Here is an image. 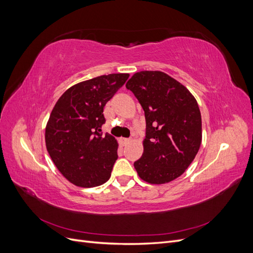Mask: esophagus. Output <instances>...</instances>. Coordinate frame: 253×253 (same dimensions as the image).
Segmentation results:
<instances>
[{
  "mask_svg": "<svg viewBox=\"0 0 253 253\" xmlns=\"http://www.w3.org/2000/svg\"><path fill=\"white\" fill-rule=\"evenodd\" d=\"M119 141H120V143L121 144H124V145H126V144H127L129 141H131V140H129L128 138H120L119 139Z\"/></svg>",
  "mask_w": 253,
  "mask_h": 253,
  "instance_id": "34e87169",
  "label": "esophagus"
}]
</instances>
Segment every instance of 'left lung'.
<instances>
[{"label":"left lung","mask_w":253,"mask_h":253,"mask_svg":"<svg viewBox=\"0 0 253 253\" xmlns=\"http://www.w3.org/2000/svg\"><path fill=\"white\" fill-rule=\"evenodd\" d=\"M126 86L145 117L143 154L134 163L139 177L154 185L179 177L202 143V116L195 98L181 83L158 71L136 73Z\"/></svg>","instance_id":"1"}]
</instances>
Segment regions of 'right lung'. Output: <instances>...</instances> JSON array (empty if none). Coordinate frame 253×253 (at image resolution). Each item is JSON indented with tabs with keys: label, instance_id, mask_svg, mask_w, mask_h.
<instances>
[{
	"label": "right lung",
	"instance_id": "1",
	"mask_svg": "<svg viewBox=\"0 0 253 253\" xmlns=\"http://www.w3.org/2000/svg\"><path fill=\"white\" fill-rule=\"evenodd\" d=\"M128 76L110 74L80 82L53 106L45 128L46 149L58 170L76 186L97 187L111 177L118 143L102 134L103 109Z\"/></svg>",
	"mask_w": 253,
	"mask_h": 253
}]
</instances>
